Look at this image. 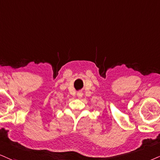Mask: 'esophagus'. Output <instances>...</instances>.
Returning a JSON list of instances; mask_svg holds the SVG:
<instances>
[{
	"label": "esophagus",
	"mask_w": 160,
	"mask_h": 160,
	"mask_svg": "<svg viewBox=\"0 0 160 160\" xmlns=\"http://www.w3.org/2000/svg\"><path fill=\"white\" fill-rule=\"evenodd\" d=\"M77 96H78V98H82V96H83V92H82V91H78V92H77Z\"/></svg>",
	"instance_id": "esophagus-1"
}]
</instances>
